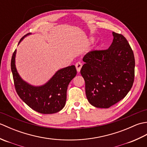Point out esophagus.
<instances>
[{
    "instance_id": "34e87169",
    "label": "esophagus",
    "mask_w": 147,
    "mask_h": 147,
    "mask_svg": "<svg viewBox=\"0 0 147 147\" xmlns=\"http://www.w3.org/2000/svg\"><path fill=\"white\" fill-rule=\"evenodd\" d=\"M75 65H76V68L77 71L79 73V72H80L81 69H82V64L80 62H76Z\"/></svg>"
}]
</instances>
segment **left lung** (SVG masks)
Returning a JSON list of instances; mask_svg holds the SVG:
<instances>
[{"instance_id":"obj_1","label":"left lung","mask_w":147,"mask_h":147,"mask_svg":"<svg viewBox=\"0 0 147 147\" xmlns=\"http://www.w3.org/2000/svg\"><path fill=\"white\" fill-rule=\"evenodd\" d=\"M114 39L105 51H91L84 56L81 74L85 82L89 103L107 109L125 97L135 77L133 52L125 37L112 32Z\"/></svg>"}]
</instances>
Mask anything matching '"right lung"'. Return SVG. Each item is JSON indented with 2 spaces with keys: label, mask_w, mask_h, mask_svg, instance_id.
Segmentation results:
<instances>
[{
  "label": "right lung",
  "mask_w": 147,
  "mask_h": 147,
  "mask_svg": "<svg viewBox=\"0 0 147 147\" xmlns=\"http://www.w3.org/2000/svg\"><path fill=\"white\" fill-rule=\"evenodd\" d=\"M30 35L31 33L21 38L18 45ZM16 50L12 56L11 71L16 90L22 100L33 110L41 114H54L61 111L66 102L69 83L76 75L75 65L59 69L45 84L35 86L24 81L18 73L16 67Z\"/></svg>",
  "instance_id": "1"
}]
</instances>
